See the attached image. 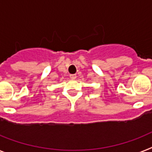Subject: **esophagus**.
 <instances>
[{"instance_id":"obj_1","label":"esophagus","mask_w":152,"mask_h":152,"mask_svg":"<svg viewBox=\"0 0 152 152\" xmlns=\"http://www.w3.org/2000/svg\"><path fill=\"white\" fill-rule=\"evenodd\" d=\"M69 77H70V79H71V80H76V74H71V75L69 76Z\"/></svg>"}]
</instances>
